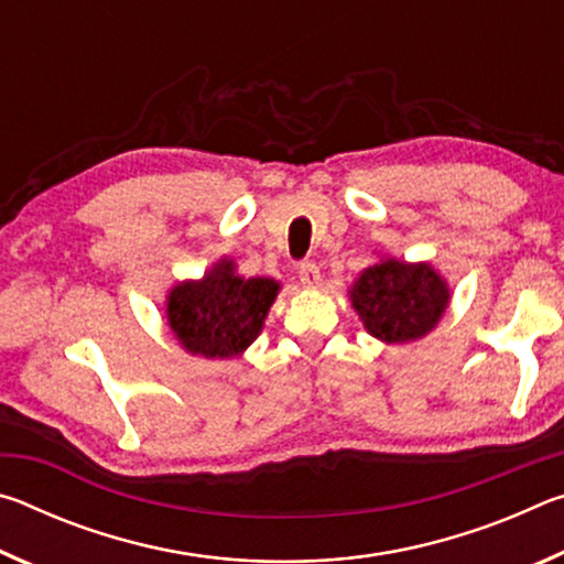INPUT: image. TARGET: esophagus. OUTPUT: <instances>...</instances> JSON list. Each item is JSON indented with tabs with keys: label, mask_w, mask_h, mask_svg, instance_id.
Instances as JSON below:
<instances>
[{
	"label": "esophagus",
	"mask_w": 564,
	"mask_h": 564,
	"mask_svg": "<svg viewBox=\"0 0 564 564\" xmlns=\"http://www.w3.org/2000/svg\"><path fill=\"white\" fill-rule=\"evenodd\" d=\"M299 279H301V283H303V289H318V285H321V271H318V265L311 263V261L301 263V265H299Z\"/></svg>",
	"instance_id": "obj_1"
}]
</instances>
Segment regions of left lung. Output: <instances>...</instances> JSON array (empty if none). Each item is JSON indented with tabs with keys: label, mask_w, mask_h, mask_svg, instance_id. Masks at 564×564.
<instances>
[{
	"label": "left lung",
	"mask_w": 564,
	"mask_h": 564,
	"mask_svg": "<svg viewBox=\"0 0 564 564\" xmlns=\"http://www.w3.org/2000/svg\"><path fill=\"white\" fill-rule=\"evenodd\" d=\"M348 295L362 328L386 346L425 338L451 305V285L433 263L395 256H380L362 269Z\"/></svg>",
	"instance_id": "obj_1"
}]
</instances>
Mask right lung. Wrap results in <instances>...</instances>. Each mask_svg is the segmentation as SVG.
I'll return each mask as SVG.
<instances>
[{"label": "right lung", "mask_w": 564, "mask_h": 564, "mask_svg": "<svg viewBox=\"0 0 564 564\" xmlns=\"http://www.w3.org/2000/svg\"><path fill=\"white\" fill-rule=\"evenodd\" d=\"M279 291V281L246 279L224 256L202 279L178 281L166 293L169 328L191 356L241 358L261 336Z\"/></svg>", "instance_id": "add662e5"}]
</instances>
